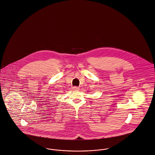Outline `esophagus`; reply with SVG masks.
<instances>
[{"instance_id": "1", "label": "esophagus", "mask_w": 155, "mask_h": 155, "mask_svg": "<svg viewBox=\"0 0 155 155\" xmlns=\"http://www.w3.org/2000/svg\"><path fill=\"white\" fill-rule=\"evenodd\" d=\"M72 88H73V90H76V91L79 90V87H73Z\"/></svg>"}]
</instances>
